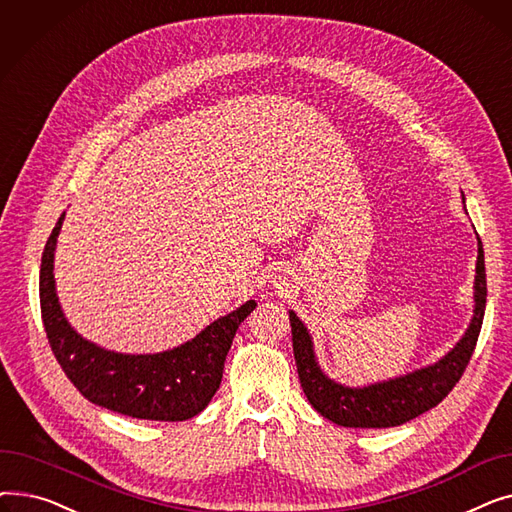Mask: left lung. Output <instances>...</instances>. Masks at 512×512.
Masks as SVG:
<instances>
[{
    "label": "left lung",
    "mask_w": 512,
    "mask_h": 512,
    "mask_svg": "<svg viewBox=\"0 0 512 512\" xmlns=\"http://www.w3.org/2000/svg\"><path fill=\"white\" fill-rule=\"evenodd\" d=\"M473 317L463 338L436 363L415 369L398 378L369 386H344L321 371L309 330L294 311H288L292 326V351L297 361L303 392L311 407L342 427H394L434 409L461 380L473 355L477 336L486 313V263L477 236V265L473 284Z\"/></svg>",
    "instance_id": "1"
}]
</instances>
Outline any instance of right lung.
Wrapping results in <instances>:
<instances>
[{
	"label": "right lung",
	"mask_w": 512,
	"mask_h": 512,
	"mask_svg": "<svg viewBox=\"0 0 512 512\" xmlns=\"http://www.w3.org/2000/svg\"><path fill=\"white\" fill-rule=\"evenodd\" d=\"M51 230L41 257L39 299L49 346L68 380L93 405L149 421H186L199 415L218 392L224 361L242 321L257 307L247 301L215 319L193 340L155 355H126L80 336L66 319L53 278L58 234Z\"/></svg>",
	"instance_id": "add662e5"
}]
</instances>
